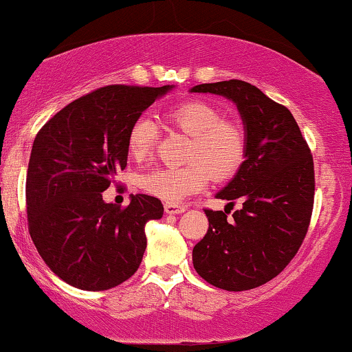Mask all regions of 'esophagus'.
Listing matches in <instances>:
<instances>
[{
    "label": "esophagus",
    "mask_w": 352,
    "mask_h": 352,
    "mask_svg": "<svg viewBox=\"0 0 352 352\" xmlns=\"http://www.w3.org/2000/svg\"><path fill=\"white\" fill-rule=\"evenodd\" d=\"M164 211H166V214L172 216V214H182V212L186 211L185 206H177V204H166L164 206Z\"/></svg>",
    "instance_id": "obj_1"
}]
</instances>
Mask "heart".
<instances>
[{"label":"heart","instance_id":"heart-1","mask_svg":"<svg viewBox=\"0 0 352 352\" xmlns=\"http://www.w3.org/2000/svg\"><path fill=\"white\" fill-rule=\"evenodd\" d=\"M173 128L191 138L184 167H159L141 175L140 186L167 204H179L201 191L209 173L217 180L234 175L245 155V138L237 124L222 120V113L206 102H186L167 113ZM157 136L155 123L140 117L126 138L128 154L140 161L151 153Z\"/></svg>","mask_w":352,"mask_h":352}]
</instances>
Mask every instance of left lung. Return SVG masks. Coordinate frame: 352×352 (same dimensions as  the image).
<instances>
[{"mask_svg":"<svg viewBox=\"0 0 352 352\" xmlns=\"http://www.w3.org/2000/svg\"><path fill=\"white\" fill-rule=\"evenodd\" d=\"M190 92L234 102L245 138V161L216 193L242 198V208L232 216L204 211L209 228L193 248V266L212 286L248 291L281 273L302 245L314 208L312 154L292 113L252 84L230 79Z\"/></svg>","mask_w":352,"mask_h":352,"instance_id":"left-lung-1","label":"left lung"}]
</instances>
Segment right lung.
I'll return each instance as SVG.
<instances>
[{
    "mask_svg": "<svg viewBox=\"0 0 352 352\" xmlns=\"http://www.w3.org/2000/svg\"><path fill=\"white\" fill-rule=\"evenodd\" d=\"M175 86H107L71 102L35 136L25 180L29 232L58 278L82 291H107L140 268L144 226L164 206L131 195L122 209L102 191L126 167V138L141 113Z\"/></svg>",
    "mask_w": 352,
    "mask_h": 352,
    "instance_id": "obj_1",
    "label": "right lung"
}]
</instances>
